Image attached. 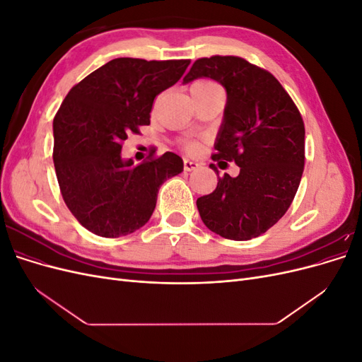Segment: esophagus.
Here are the masks:
<instances>
[{
    "label": "esophagus",
    "mask_w": 362,
    "mask_h": 362,
    "mask_svg": "<svg viewBox=\"0 0 362 362\" xmlns=\"http://www.w3.org/2000/svg\"><path fill=\"white\" fill-rule=\"evenodd\" d=\"M196 168H199V163L198 161H193V160H184V169L187 172L194 170Z\"/></svg>",
    "instance_id": "obj_1"
}]
</instances>
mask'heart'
<instances>
[{"label": "heart", "instance_id": "obj_1", "mask_svg": "<svg viewBox=\"0 0 362 362\" xmlns=\"http://www.w3.org/2000/svg\"><path fill=\"white\" fill-rule=\"evenodd\" d=\"M211 90H221V87L210 80H198V81H194L190 87L192 95L205 93V92H211ZM184 149L189 152H196L199 149V141L198 140H185Z\"/></svg>", "mask_w": 362, "mask_h": 362}]
</instances>
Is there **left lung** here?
Returning <instances> with one entry per match:
<instances>
[{
  "mask_svg": "<svg viewBox=\"0 0 362 362\" xmlns=\"http://www.w3.org/2000/svg\"><path fill=\"white\" fill-rule=\"evenodd\" d=\"M208 76L228 95L214 161H234L238 177H218L213 193L196 201L202 222L221 237L264 234L286 214L305 166V125L299 108L269 71L237 56L198 59L184 76ZM210 168L217 172L214 164Z\"/></svg>",
  "mask_w": 362,
  "mask_h": 362,
  "instance_id": "8db88e82",
  "label": "left lung"
}]
</instances>
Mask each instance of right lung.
I'll use <instances>...</instances> for the list:
<instances>
[{"instance_id": "right-lung-1", "label": "right lung", "mask_w": 362, "mask_h": 362, "mask_svg": "<svg viewBox=\"0 0 362 362\" xmlns=\"http://www.w3.org/2000/svg\"><path fill=\"white\" fill-rule=\"evenodd\" d=\"M190 60L120 57L75 84L54 116V168L64 204L90 233L116 238L144 226L160 185L182 172L173 152L140 164L122 160L124 141L151 124L158 93L177 83Z\"/></svg>"}]
</instances>
